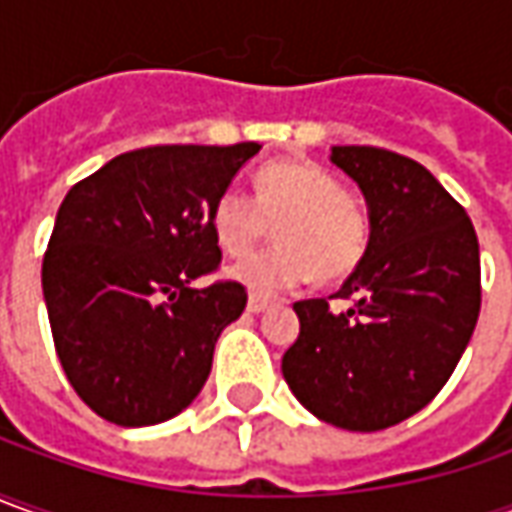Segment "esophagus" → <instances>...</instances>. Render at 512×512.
<instances>
[{"instance_id":"1","label":"esophagus","mask_w":512,"mask_h":512,"mask_svg":"<svg viewBox=\"0 0 512 512\" xmlns=\"http://www.w3.org/2000/svg\"><path fill=\"white\" fill-rule=\"evenodd\" d=\"M272 306V300L269 297H263V294H257V291H252L249 294V311H263Z\"/></svg>"}]
</instances>
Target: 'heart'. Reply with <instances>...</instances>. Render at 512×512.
<instances>
[{"label":"heart","instance_id":"1","mask_svg":"<svg viewBox=\"0 0 512 512\" xmlns=\"http://www.w3.org/2000/svg\"><path fill=\"white\" fill-rule=\"evenodd\" d=\"M277 226V249L232 274L257 291L294 289L311 277L340 280L368 249L371 223L345 184L314 161H274L255 175V198L226 189L212 206L215 238L229 255L255 252Z\"/></svg>","mask_w":512,"mask_h":512}]
</instances>
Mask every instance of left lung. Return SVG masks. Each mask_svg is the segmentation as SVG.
I'll return each instance as SVG.
<instances>
[{"label":"left lung","instance_id":"8db88e82","mask_svg":"<svg viewBox=\"0 0 512 512\" xmlns=\"http://www.w3.org/2000/svg\"><path fill=\"white\" fill-rule=\"evenodd\" d=\"M360 184L371 238L340 296L300 300V337L283 377L311 414L345 431H382L414 416L448 382L482 309L479 240L465 206L414 158L334 147Z\"/></svg>","mask_w":512,"mask_h":512}]
</instances>
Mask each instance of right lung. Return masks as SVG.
<instances>
[{"mask_svg":"<svg viewBox=\"0 0 512 512\" xmlns=\"http://www.w3.org/2000/svg\"><path fill=\"white\" fill-rule=\"evenodd\" d=\"M260 144L124 152L67 192L42 260L56 354L101 419L144 428L201 394L221 331L246 309L221 269L212 206Z\"/></svg>","mask_w":512,"mask_h":512,"instance_id":"add662e5","label":"right lung"}]
</instances>
